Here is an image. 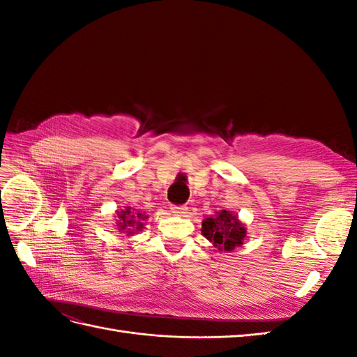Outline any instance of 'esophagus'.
<instances>
[{"mask_svg": "<svg viewBox=\"0 0 357 357\" xmlns=\"http://www.w3.org/2000/svg\"><path fill=\"white\" fill-rule=\"evenodd\" d=\"M171 211L176 215H181V218H185V215L188 214V207L186 205H172Z\"/></svg>", "mask_w": 357, "mask_h": 357, "instance_id": "34e87169", "label": "esophagus"}]
</instances>
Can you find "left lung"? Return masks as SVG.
I'll return each instance as SVG.
<instances>
[{
  "label": "left lung",
  "mask_w": 357,
  "mask_h": 357,
  "mask_svg": "<svg viewBox=\"0 0 357 357\" xmlns=\"http://www.w3.org/2000/svg\"><path fill=\"white\" fill-rule=\"evenodd\" d=\"M202 235L220 252H232L243 245L245 238V226L238 215L231 211H218L202 222Z\"/></svg>",
  "instance_id": "obj_1"
}]
</instances>
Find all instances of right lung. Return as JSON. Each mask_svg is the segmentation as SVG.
<instances>
[{
    "mask_svg": "<svg viewBox=\"0 0 357 357\" xmlns=\"http://www.w3.org/2000/svg\"><path fill=\"white\" fill-rule=\"evenodd\" d=\"M117 226L119 231H123L128 235H132L137 231L143 229V220L147 219V215L144 213L134 211L131 207H126L122 211H117Z\"/></svg>",
    "mask_w": 357,
    "mask_h": 357,
    "instance_id": "obj_1",
    "label": "right lung"
}]
</instances>
